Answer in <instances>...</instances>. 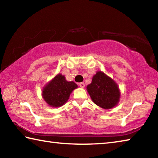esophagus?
<instances>
[{
    "instance_id": "obj_1",
    "label": "esophagus",
    "mask_w": 158,
    "mask_h": 158,
    "mask_svg": "<svg viewBox=\"0 0 158 158\" xmlns=\"http://www.w3.org/2000/svg\"><path fill=\"white\" fill-rule=\"evenodd\" d=\"M79 86L81 87V88H84V86H85V84L84 82H81V83H79Z\"/></svg>"
}]
</instances>
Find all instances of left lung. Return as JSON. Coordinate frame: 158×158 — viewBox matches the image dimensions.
Instances as JSON below:
<instances>
[{"instance_id":"obj_1","label":"left lung","mask_w":158,"mask_h":158,"mask_svg":"<svg viewBox=\"0 0 158 158\" xmlns=\"http://www.w3.org/2000/svg\"><path fill=\"white\" fill-rule=\"evenodd\" d=\"M87 91L95 105L109 109L118 103L121 92L116 82L103 72L98 71L87 85Z\"/></svg>"}]
</instances>
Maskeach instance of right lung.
<instances>
[{"instance_id": "1", "label": "right lung", "mask_w": 158, "mask_h": 158, "mask_svg": "<svg viewBox=\"0 0 158 158\" xmlns=\"http://www.w3.org/2000/svg\"><path fill=\"white\" fill-rule=\"evenodd\" d=\"M77 87L74 81H68L65 76L58 74L43 88L42 95L49 106L60 107L67 102L69 95Z\"/></svg>"}]
</instances>
